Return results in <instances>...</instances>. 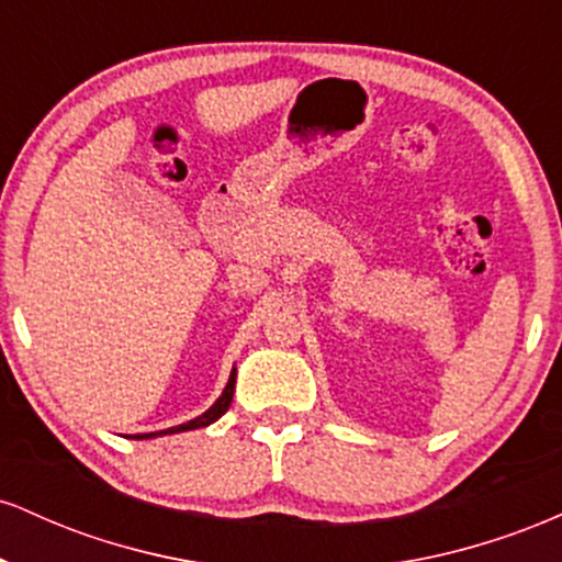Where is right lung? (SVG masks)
Instances as JSON below:
<instances>
[{"label":"right lung","mask_w":562,"mask_h":562,"mask_svg":"<svg viewBox=\"0 0 562 562\" xmlns=\"http://www.w3.org/2000/svg\"><path fill=\"white\" fill-rule=\"evenodd\" d=\"M235 378H237V370H235V367H232V372H229V380H227V385H224L222 396H218L216 402L211 404L209 409L203 412V415L195 417V420H190V423H182V425H173V428L158 430V434H137V436H132V438H139V441H142V438H158V436H169V434H184V430L205 428V425L216 423L218 417H222L224 412L229 409V404H232V396H235Z\"/></svg>","instance_id":"right-lung-1"}]
</instances>
